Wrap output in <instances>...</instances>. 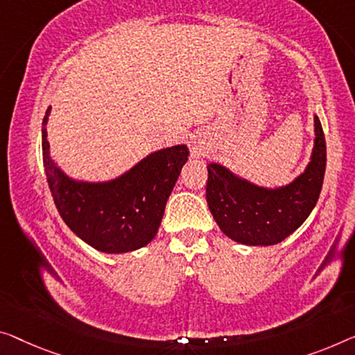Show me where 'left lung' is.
I'll return each instance as SVG.
<instances>
[{
	"label": "left lung",
	"instance_id": "8db88e82",
	"mask_svg": "<svg viewBox=\"0 0 355 355\" xmlns=\"http://www.w3.org/2000/svg\"><path fill=\"white\" fill-rule=\"evenodd\" d=\"M327 148L314 114V146L298 177L282 187H261L230 167L207 162L205 198L216 225L244 245H276L300 228L315 207L325 175Z\"/></svg>",
	"mask_w": 355,
	"mask_h": 355
}]
</instances>
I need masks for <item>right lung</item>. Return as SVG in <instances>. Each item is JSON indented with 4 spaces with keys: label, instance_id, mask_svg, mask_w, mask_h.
<instances>
[{
    "label": "right lung",
    "instance_id": "add662e5",
    "mask_svg": "<svg viewBox=\"0 0 355 355\" xmlns=\"http://www.w3.org/2000/svg\"><path fill=\"white\" fill-rule=\"evenodd\" d=\"M42 119V162L52 198L68 228L95 250L127 253L155 239L182 167L187 145L153 151L129 171L107 182L78 180L63 172L51 156L47 119Z\"/></svg>",
    "mask_w": 355,
    "mask_h": 355
}]
</instances>
